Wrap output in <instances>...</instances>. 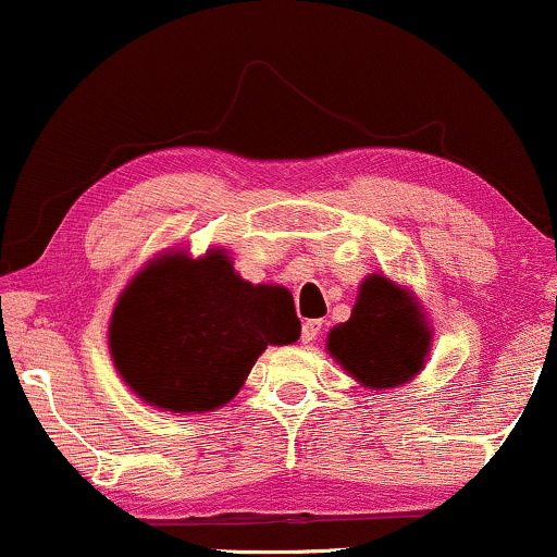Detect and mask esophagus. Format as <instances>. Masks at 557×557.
Masks as SVG:
<instances>
[{"label": "esophagus", "mask_w": 557, "mask_h": 557, "mask_svg": "<svg viewBox=\"0 0 557 557\" xmlns=\"http://www.w3.org/2000/svg\"><path fill=\"white\" fill-rule=\"evenodd\" d=\"M319 334H321V321H306L302 323V329H300V342L302 344H313L315 339H319Z\"/></svg>", "instance_id": "34e87169"}]
</instances>
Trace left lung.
I'll return each mask as SVG.
<instances>
[{
    "mask_svg": "<svg viewBox=\"0 0 557 557\" xmlns=\"http://www.w3.org/2000/svg\"><path fill=\"white\" fill-rule=\"evenodd\" d=\"M429 329L411 295L372 274L347 323L329 334V351L370 388H396L413 377L429 351Z\"/></svg>",
    "mask_w": 557,
    "mask_h": 557,
    "instance_id": "8db88e82",
    "label": "left lung"
}]
</instances>
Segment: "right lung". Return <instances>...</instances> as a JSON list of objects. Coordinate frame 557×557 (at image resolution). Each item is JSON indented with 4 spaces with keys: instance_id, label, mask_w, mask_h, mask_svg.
Returning <instances> with one entry per match:
<instances>
[{
    "instance_id": "obj_1",
    "label": "right lung",
    "mask_w": 557,
    "mask_h": 557,
    "mask_svg": "<svg viewBox=\"0 0 557 557\" xmlns=\"http://www.w3.org/2000/svg\"><path fill=\"white\" fill-rule=\"evenodd\" d=\"M298 336L285 287L246 283L226 251L169 255L121 295L110 351L125 383L151 406L210 411L236 396L267 344Z\"/></svg>"
}]
</instances>
